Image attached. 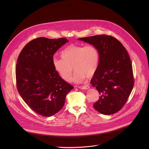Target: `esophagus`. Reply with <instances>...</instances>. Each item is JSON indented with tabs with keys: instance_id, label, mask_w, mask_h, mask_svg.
Here are the masks:
<instances>
[{
	"instance_id": "1",
	"label": "esophagus",
	"mask_w": 149,
	"mask_h": 149,
	"mask_svg": "<svg viewBox=\"0 0 149 149\" xmlns=\"http://www.w3.org/2000/svg\"><path fill=\"white\" fill-rule=\"evenodd\" d=\"M78 88L82 90H87L90 88V87L87 85H86V86H78Z\"/></svg>"
}]
</instances>
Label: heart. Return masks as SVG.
I'll use <instances>...</instances> for the list:
<instances>
[{
    "instance_id": "obj_1",
    "label": "heart",
    "mask_w": 149,
    "mask_h": 149,
    "mask_svg": "<svg viewBox=\"0 0 149 149\" xmlns=\"http://www.w3.org/2000/svg\"><path fill=\"white\" fill-rule=\"evenodd\" d=\"M61 57L54 58L52 64L56 72L65 81L70 80L72 67L75 72L72 81L81 83L86 77H93L98 66L99 53L92 45H70L61 52Z\"/></svg>"
}]
</instances>
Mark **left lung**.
<instances>
[{
  "mask_svg": "<svg viewBox=\"0 0 149 149\" xmlns=\"http://www.w3.org/2000/svg\"><path fill=\"white\" fill-rule=\"evenodd\" d=\"M78 40L97 48L99 63L91 79L92 86L100 96L94 109L104 115L120 111L127 102L134 86L132 64L129 55L121 42L109 35H100Z\"/></svg>",
  "mask_w": 149,
  "mask_h": 149,
  "instance_id": "left-lung-1",
  "label": "left lung"
}]
</instances>
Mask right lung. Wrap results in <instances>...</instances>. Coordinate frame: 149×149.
I'll use <instances>...</instances> for the list:
<instances>
[{"label": "right lung", "instance_id": "add662e5", "mask_svg": "<svg viewBox=\"0 0 149 149\" xmlns=\"http://www.w3.org/2000/svg\"><path fill=\"white\" fill-rule=\"evenodd\" d=\"M67 42L65 38H38L24 47L17 58V91L29 107L43 117L58 113L74 88L56 72L52 64L54 54Z\"/></svg>", "mask_w": 149, "mask_h": 149}]
</instances>
